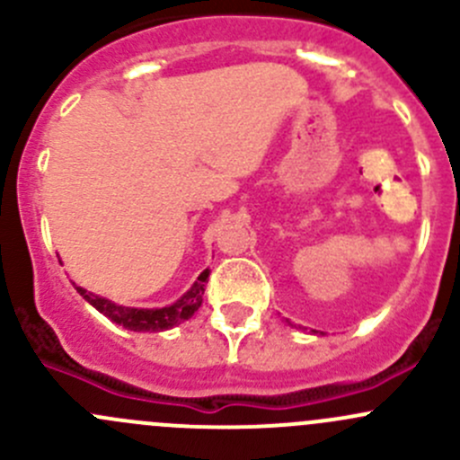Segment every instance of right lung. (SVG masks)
<instances>
[{"label":"right lung","mask_w":460,"mask_h":460,"mask_svg":"<svg viewBox=\"0 0 460 460\" xmlns=\"http://www.w3.org/2000/svg\"><path fill=\"white\" fill-rule=\"evenodd\" d=\"M208 280V269L198 276V280L193 282L191 289L182 296L180 300H175L173 305L162 309H136V307H122V305H115L111 300L100 298V296L91 294V291L75 287L77 294L91 303L93 307L100 314H104L106 318L113 320L115 324H122L124 329H131V332H164V329L175 327V324L184 323L193 316V314L200 309L202 305V294L204 285Z\"/></svg>","instance_id":"1"}]
</instances>
